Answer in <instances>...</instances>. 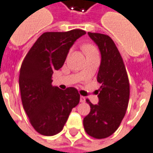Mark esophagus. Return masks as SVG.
Listing matches in <instances>:
<instances>
[{"instance_id": "1", "label": "esophagus", "mask_w": 153, "mask_h": 153, "mask_svg": "<svg viewBox=\"0 0 153 153\" xmlns=\"http://www.w3.org/2000/svg\"><path fill=\"white\" fill-rule=\"evenodd\" d=\"M85 101H86V98H85L84 97H80V102H85Z\"/></svg>"}]
</instances>
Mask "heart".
Masks as SVG:
<instances>
[{
  "label": "heart",
  "mask_w": 153,
  "mask_h": 153,
  "mask_svg": "<svg viewBox=\"0 0 153 153\" xmlns=\"http://www.w3.org/2000/svg\"><path fill=\"white\" fill-rule=\"evenodd\" d=\"M83 51L85 52V54H89L93 53V52H95V51H97L96 49V47L91 45V44H85L83 46Z\"/></svg>",
  "instance_id": "1"
}]
</instances>
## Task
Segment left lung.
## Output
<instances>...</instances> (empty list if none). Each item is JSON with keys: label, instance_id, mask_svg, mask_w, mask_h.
<instances>
[{"label": "left lung", "instance_id": "left-lung-1", "mask_svg": "<svg viewBox=\"0 0 153 153\" xmlns=\"http://www.w3.org/2000/svg\"><path fill=\"white\" fill-rule=\"evenodd\" d=\"M98 46L102 60L97 74V82L102 84L97 94L98 104L89 100L90 112L83 119V127L88 134L101 139L114 134L126 112L129 99V83L125 64L114 41L108 35L88 33Z\"/></svg>", "mask_w": 153, "mask_h": 153}]
</instances>
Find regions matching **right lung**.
Here are the masks:
<instances>
[{
  "instance_id": "right-lung-1",
  "label": "right lung",
  "mask_w": 153,
  "mask_h": 153,
  "mask_svg": "<svg viewBox=\"0 0 153 153\" xmlns=\"http://www.w3.org/2000/svg\"><path fill=\"white\" fill-rule=\"evenodd\" d=\"M86 33L82 29L47 32L41 35L23 60L19 83L22 104L36 131L45 136L60 133L79 104L75 88L53 87V71L63 66L74 42Z\"/></svg>"
}]
</instances>
